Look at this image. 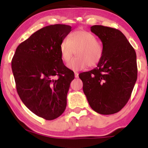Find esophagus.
Returning <instances> with one entry per match:
<instances>
[{
	"label": "esophagus",
	"instance_id": "esophagus-1",
	"mask_svg": "<svg viewBox=\"0 0 148 148\" xmlns=\"http://www.w3.org/2000/svg\"><path fill=\"white\" fill-rule=\"evenodd\" d=\"M74 76H75V78L79 77V73H78V72H74Z\"/></svg>",
	"mask_w": 148,
	"mask_h": 148
}]
</instances>
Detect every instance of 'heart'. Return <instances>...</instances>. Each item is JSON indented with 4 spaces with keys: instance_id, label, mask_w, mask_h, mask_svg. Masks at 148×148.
Listing matches in <instances>:
<instances>
[{
    "instance_id": "heart-1",
    "label": "heart",
    "mask_w": 148,
    "mask_h": 148,
    "mask_svg": "<svg viewBox=\"0 0 148 148\" xmlns=\"http://www.w3.org/2000/svg\"><path fill=\"white\" fill-rule=\"evenodd\" d=\"M60 51L64 62H69L75 52L77 57L67 66L71 70L81 71L88 66L95 67L99 63L103 55V47L92 33L80 30L69 34L67 39L61 42Z\"/></svg>"
}]
</instances>
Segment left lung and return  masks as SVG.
I'll return each instance as SVG.
<instances>
[{"label": "left lung", "mask_w": 148, "mask_h": 148, "mask_svg": "<svg viewBox=\"0 0 148 148\" xmlns=\"http://www.w3.org/2000/svg\"><path fill=\"white\" fill-rule=\"evenodd\" d=\"M90 30L102 42L103 55L97 67L79 78L91 108L100 114H113L131 97L137 79L136 54L119 30L99 25Z\"/></svg>", "instance_id": "obj_1"}]
</instances>
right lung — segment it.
<instances>
[{"instance_id": "right-lung-1", "label": "right lung", "mask_w": 148, "mask_h": 148, "mask_svg": "<svg viewBox=\"0 0 148 148\" xmlns=\"http://www.w3.org/2000/svg\"><path fill=\"white\" fill-rule=\"evenodd\" d=\"M71 30L70 25L64 24L44 27L18 46L12 60L20 99L30 111L47 120L63 113L74 79L60 51L61 42Z\"/></svg>"}]
</instances>
